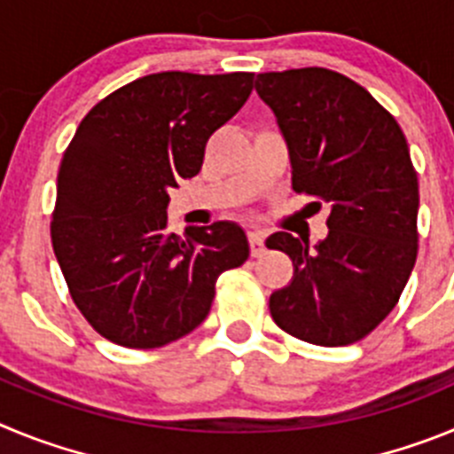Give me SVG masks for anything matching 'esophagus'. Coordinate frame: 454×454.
<instances>
[{
    "mask_svg": "<svg viewBox=\"0 0 454 454\" xmlns=\"http://www.w3.org/2000/svg\"><path fill=\"white\" fill-rule=\"evenodd\" d=\"M247 239H250V247H252V256H262L263 250H266V246H263V231L262 230H252L250 234H247Z\"/></svg>",
    "mask_w": 454,
    "mask_h": 454,
    "instance_id": "esophagus-1",
    "label": "esophagus"
}]
</instances>
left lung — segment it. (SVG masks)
<instances>
[{"label":"left lung","mask_w":454,"mask_h":454,"mask_svg":"<svg viewBox=\"0 0 454 454\" xmlns=\"http://www.w3.org/2000/svg\"><path fill=\"white\" fill-rule=\"evenodd\" d=\"M254 88L288 147L293 191L330 204V231L316 246L288 231L268 236L295 268L270 295V316L300 340L350 346L391 314L414 270L419 177L407 140L387 108L339 72H263Z\"/></svg>","instance_id":"obj_1"}]
</instances>
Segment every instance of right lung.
<instances>
[{
	"instance_id": "add662e5",
	"label": "right lung",
	"mask_w": 454,
	"mask_h": 454,
	"mask_svg": "<svg viewBox=\"0 0 454 454\" xmlns=\"http://www.w3.org/2000/svg\"><path fill=\"white\" fill-rule=\"evenodd\" d=\"M252 72H156L82 120L56 179L51 246L88 323L124 348H161L207 318L215 282L250 256L236 223L170 234V191L202 168L208 136L239 114Z\"/></svg>"
}]
</instances>
